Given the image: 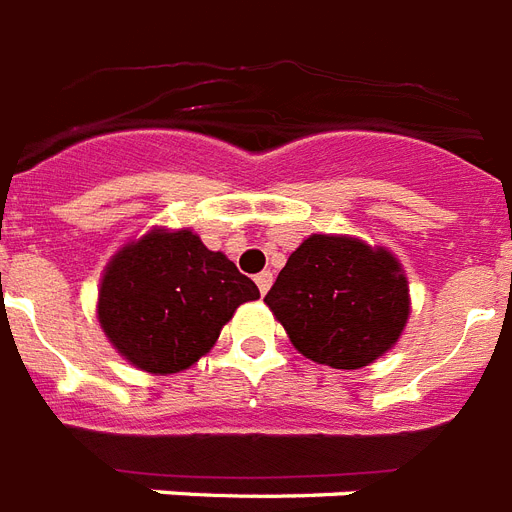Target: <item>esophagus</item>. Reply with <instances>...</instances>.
<instances>
[{"instance_id":"obj_1","label":"esophagus","mask_w":512,"mask_h":512,"mask_svg":"<svg viewBox=\"0 0 512 512\" xmlns=\"http://www.w3.org/2000/svg\"><path fill=\"white\" fill-rule=\"evenodd\" d=\"M272 272H261V275H256V285H259V293L261 296H267V290L272 288Z\"/></svg>"}]
</instances>
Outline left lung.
<instances>
[{"instance_id": "obj_1", "label": "left lung", "mask_w": 512, "mask_h": 512, "mask_svg": "<svg viewBox=\"0 0 512 512\" xmlns=\"http://www.w3.org/2000/svg\"><path fill=\"white\" fill-rule=\"evenodd\" d=\"M298 354L359 370L394 349L410 320V282L383 245L309 235L264 298Z\"/></svg>"}]
</instances>
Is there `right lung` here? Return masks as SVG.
<instances>
[{
	"instance_id": "1",
	"label": "right lung",
	"mask_w": 512,
	"mask_h": 512,
	"mask_svg": "<svg viewBox=\"0 0 512 512\" xmlns=\"http://www.w3.org/2000/svg\"><path fill=\"white\" fill-rule=\"evenodd\" d=\"M256 298V282L190 227H153L102 269L97 322L129 365L174 375L206 357L237 306Z\"/></svg>"
}]
</instances>
